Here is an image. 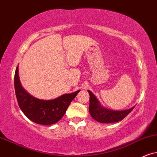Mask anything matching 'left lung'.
I'll return each mask as SVG.
<instances>
[{
  "instance_id": "8db88e82",
  "label": "left lung",
  "mask_w": 157,
  "mask_h": 157,
  "mask_svg": "<svg viewBox=\"0 0 157 157\" xmlns=\"http://www.w3.org/2000/svg\"><path fill=\"white\" fill-rule=\"evenodd\" d=\"M90 94L89 112L91 117L101 123H112L120 122L131 112L134 107L124 111H113L103 107L92 92L88 90Z\"/></svg>"
}]
</instances>
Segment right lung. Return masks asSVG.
Listing matches in <instances>:
<instances>
[{
  "mask_svg": "<svg viewBox=\"0 0 157 157\" xmlns=\"http://www.w3.org/2000/svg\"><path fill=\"white\" fill-rule=\"evenodd\" d=\"M14 88L18 104L27 118L37 124H53L62 118L68 106L80 90L64 94L53 100H40L29 95L24 90L19 77L18 67L14 75Z\"/></svg>",
  "mask_w": 157,
  "mask_h": 157,
  "instance_id": "obj_1",
  "label": "right lung"
}]
</instances>
